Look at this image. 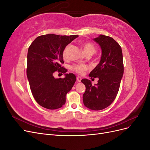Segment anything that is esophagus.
<instances>
[{
  "label": "esophagus",
  "instance_id": "1",
  "mask_svg": "<svg viewBox=\"0 0 150 150\" xmlns=\"http://www.w3.org/2000/svg\"><path fill=\"white\" fill-rule=\"evenodd\" d=\"M81 79H82V78H81L80 76H78V77H77V81H78V82H81Z\"/></svg>",
  "mask_w": 150,
  "mask_h": 150
}]
</instances>
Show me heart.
Returning a JSON list of instances; mask_svg holds the SVG:
<instances>
[{
	"instance_id": "obj_1",
	"label": "heart",
	"mask_w": 150,
	"mask_h": 150,
	"mask_svg": "<svg viewBox=\"0 0 150 150\" xmlns=\"http://www.w3.org/2000/svg\"><path fill=\"white\" fill-rule=\"evenodd\" d=\"M69 45H67L66 46L63 51V56L66 57L67 56V51L68 49H69ZM83 48L84 53L86 55H88V54H91V55H93L96 52V47L94 46V45L91 43V42H84L83 44ZM71 70L74 71L76 73L79 74H83L84 73V72L88 69V67L85 65V64H73L71 66Z\"/></svg>"
}]
</instances>
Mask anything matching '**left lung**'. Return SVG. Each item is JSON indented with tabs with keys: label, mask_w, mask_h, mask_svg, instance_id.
<instances>
[{
	"label": "left lung",
	"mask_w": 150,
	"mask_h": 150,
	"mask_svg": "<svg viewBox=\"0 0 150 150\" xmlns=\"http://www.w3.org/2000/svg\"><path fill=\"white\" fill-rule=\"evenodd\" d=\"M94 40L102 50L101 61L90 72L91 78H98V84L93 86L90 80H81L86 86L83 103L92 110L99 111L107 108L114 101L120 89L124 72L121 47L110 36L100 35Z\"/></svg>",
	"instance_id": "8db88e82"
}]
</instances>
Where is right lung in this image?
I'll return each mask as SVG.
<instances>
[{"label": "right lung", "mask_w": 150, "mask_h": 150, "mask_svg": "<svg viewBox=\"0 0 150 150\" xmlns=\"http://www.w3.org/2000/svg\"><path fill=\"white\" fill-rule=\"evenodd\" d=\"M78 35H59L53 34L40 35L28 49L27 76L32 94L40 106L49 110L61 108L66 96L76 82V76L65 74L64 79H55L56 71L65 74L63 51Z\"/></svg>", "instance_id": "add662e5"}]
</instances>
